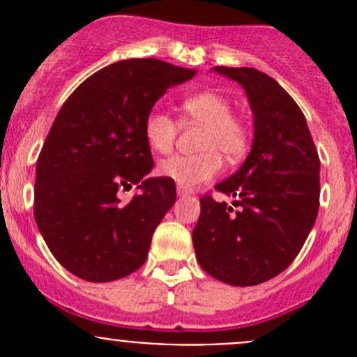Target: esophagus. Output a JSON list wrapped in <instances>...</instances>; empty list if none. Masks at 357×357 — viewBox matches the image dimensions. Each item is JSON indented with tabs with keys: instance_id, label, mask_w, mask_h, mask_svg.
I'll use <instances>...</instances> for the list:
<instances>
[{
	"instance_id": "obj_1",
	"label": "esophagus",
	"mask_w": 357,
	"mask_h": 357,
	"mask_svg": "<svg viewBox=\"0 0 357 357\" xmlns=\"http://www.w3.org/2000/svg\"><path fill=\"white\" fill-rule=\"evenodd\" d=\"M188 190H186V188H181V186H178V195L179 197H186V195H188Z\"/></svg>"
}]
</instances>
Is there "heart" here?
Instances as JSON below:
<instances>
[{
  "mask_svg": "<svg viewBox=\"0 0 357 357\" xmlns=\"http://www.w3.org/2000/svg\"><path fill=\"white\" fill-rule=\"evenodd\" d=\"M181 115L185 121L204 124L195 155H172L158 164L157 172L172 179L181 188H193L219 174L222 160L236 158L245 152L248 129L240 117L231 114V103L215 91H199L186 96L181 102ZM143 135L155 153H167L174 146L178 124L165 112L153 109L143 122Z\"/></svg>",
  "mask_w": 357,
  "mask_h": 357,
  "instance_id": "heart-1",
  "label": "heart"
}]
</instances>
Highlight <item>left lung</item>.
I'll list each match as a JSON object with an SVG mask.
<instances>
[{"label":"left lung","instance_id":"8db88e82","mask_svg":"<svg viewBox=\"0 0 357 357\" xmlns=\"http://www.w3.org/2000/svg\"><path fill=\"white\" fill-rule=\"evenodd\" d=\"M245 89L254 112V143L242 167L215 190L233 205L200 199L192 233L207 275L235 287L275 278L291 264L319 208V157L304 114L268 74L214 67Z\"/></svg>","mask_w":357,"mask_h":357}]
</instances>
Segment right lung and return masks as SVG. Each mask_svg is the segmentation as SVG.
I'll list each match as a JSON object with an SVG mask.
<instances>
[{"instance_id": "add662e5", "label": "right lung", "mask_w": 357, "mask_h": 357, "mask_svg": "<svg viewBox=\"0 0 357 357\" xmlns=\"http://www.w3.org/2000/svg\"><path fill=\"white\" fill-rule=\"evenodd\" d=\"M195 70L155 59L121 60L67 98L36 164L34 218L56 261L86 282H114L142 268L153 231L176 202L153 167L143 122L171 86ZM140 192L126 204L122 188Z\"/></svg>"}]
</instances>
